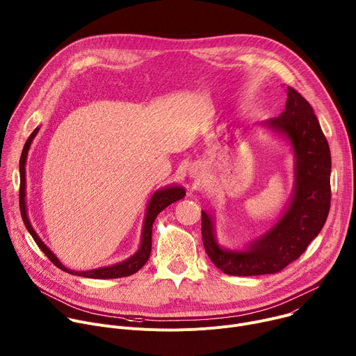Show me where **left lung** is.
Segmentation results:
<instances>
[{"label":"left lung","instance_id":"1","mask_svg":"<svg viewBox=\"0 0 356 356\" xmlns=\"http://www.w3.org/2000/svg\"><path fill=\"white\" fill-rule=\"evenodd\" d=\"M286 110L263 126L287 137L296 155V185L289 208L246 250L222 249L212 216L202 211V242L212 263L230 275L279 273L297 260L321 232L331 205V152L311 104L287 86Z\"/></svg>","mask_w":356,"mask_h":356}]
</instances>
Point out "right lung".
Returning a JSON list of instances; mask_svg holds the SVG:
<instances>
[{"label": "right lung", "instance_id": "right-lung-1", "mask_svg": "<svg viewBox=\"0 0 356 356\" xmlns=\"http://www.w3.org/2000/svg\"><path fill=\"white\" fill-rule=\"evenodd\" d=\"M39 127H36L32 134L28 137L22 154H21V160H19V177H21V184H19V209H21V216L22 220L28 229V232L31 233V236L33 238V241L36 242V245L39 246L47 256L48 259L60 270L74 274V275H82V277H89V279H118V277H127V275H131L134 273H137L149 259V253H151V236H152V223L156 218V215L160 213L161 211H164L168 205L179 201L181 198L185 196V189L181 186H168L164 189L156 191L149 200V204L147 207V212H145V220H144V226H143V234H141V245L140 249L137 250L136 254H133L130 259L117 263L108 267H100V268H95V270H89V271H74L70 268H66L59 259L47 248V245H44V242L39 239V236L36 234V232L33 230V227L29 223L28 215H26V207H25V163H26V155H28V149L31 147L32 140L35 138V136L38 134Z\"/></svg>", "mask_w": 356, "mask_h": 356}]
</instances>
